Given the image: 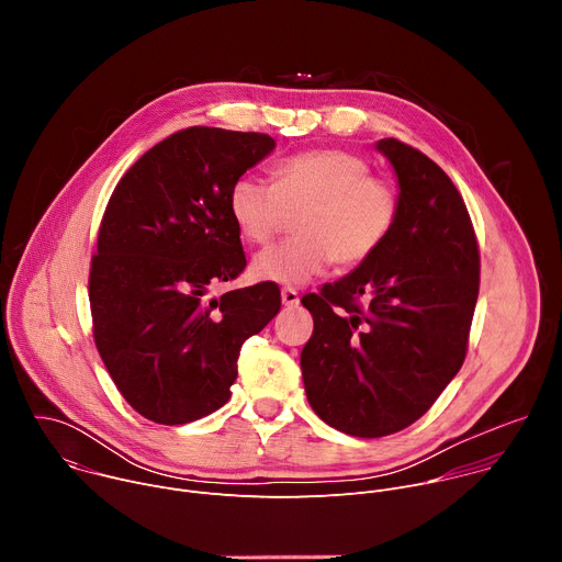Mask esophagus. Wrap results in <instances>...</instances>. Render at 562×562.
Listing matches in <instances>:
<instances>
[{"label":"esophagus","instance_id":"obj_1","mask_svg":"<svg viewBox=\"0 0 562 562\" xmlns=\"http://www.w3.org/2000/svg\"><path fill=\"white\" fill-rule=\"evenodd\" d=\"M280 297H282V304H284V306H289V308L300 304V295H297V291H295V289H282Z\"/></svg>","mask_w":562,"mask_h":562}]
</instances>
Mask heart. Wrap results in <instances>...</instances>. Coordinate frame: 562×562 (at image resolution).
Masks as SVG:
<instances>
[{
  "label": "heart",
  "mask_w": 562,
  "mask_h": 562,
  "mask_svg": "<svg viewBox=\"0 0 562 562\" xmlns=\"http://www.w3.org/2000/svg\"><path fill=\"white\" fill-rule=\"evenodd\" d=\"M273 184L239 176L228 191V213L247 243L267 245L297 213L291 243L254 260V276L280 286H304L336 260L360 265L389 237L400 213L391 182L373 178L362 157L327 148L293 155L271 171Z\"/></svg>",
  "instance_id": "heart-1"
}]
</instances>
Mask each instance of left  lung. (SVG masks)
Masks as SVG:
<instances>
[{
	"label": "left lung",
	"instance_id": "left-lung-1",
	"mask_svg": "<svg viewBox=\"0 0 562 562\" xmlns=\"http://www.w3.org/2000/svg\"><path fill=\"white\" fill-rule=\"evenodd\" d=\"M375 150L397 180L395 226L349 276L302 297L313 315L300 356L308 405L358 438L405 429L436 403L464 362L480 282L473 226L447 173L393 137Z\"/></svg>",
	"mask_w": 562,
	"mask_h": 562
}]
</instances>
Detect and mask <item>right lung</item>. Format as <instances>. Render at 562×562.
<instances>
[{
  "mask_svg": "<svg viewBox=\"0 0 562 562\" xmlns=\"http://www.w3.org/2000/svg\"><path fill=\"white\" fill-rule=\"evenodd\" d=\"M273 148L265 133L191 126L146 150L109 200L89 280L93 336L126 403L157 425L226 405L239 349L280 311L273 282L206 297L247 267L228 191Z\"/></svg>",
  "mask_w": 562,
  "mask_h": 562,
  "instance_id": "1",
  "label": "right lung"
}]
</instances>
